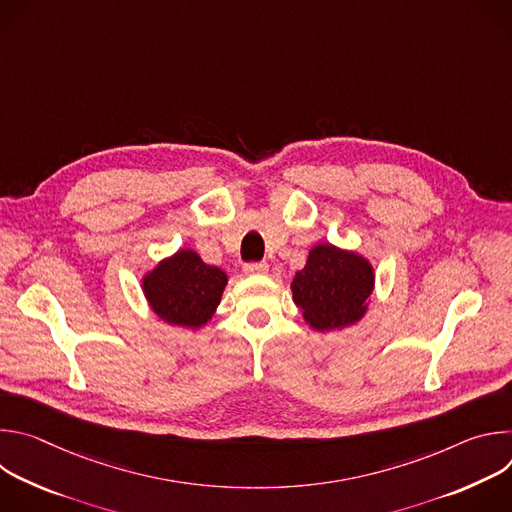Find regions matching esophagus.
Wrapping results in <instances>:
<instances>
[{
  "label": "esophagus",
  "mask_w": 512,
  "mask_h": 512,
  "mask_svg": "<svg viewBox=\"0 0 512 512\" xmlns=\"http://www.w3.org/2000/svg\"><path fill=\"white\" fill-rule=\"evenodd\" d=\"M267 271H269V265L265 261L245 263V273H249V275H261V273H267Z\"/></svg>",
  "instance_id": "esophagus-1"
}]
</instances>
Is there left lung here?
I'll return each instance as SVG.
<instances>
[{"label": "left lung", "mask_w": 512, "mask_h": 512, "mask_svg": "<svg viewBox=\"0 0 512 512\" xmlns=\"http://www.w3.org/2000/svg\"><path fill=\"white\" fill-rule=\"evenodd\" d=\"M373 281V267L367 259L332 245H318L310 251L306 267L291 281V291L306 322L324 332L362 318Z\"/></svg>", "instance_id": "8db88e82"}]
</instances>
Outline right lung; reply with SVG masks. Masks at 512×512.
<instances>
[{
    "label": "right lung",
    "mask_w": 512,
    "mask_h": 512,
    "mask_svg": "<svg viewBox=\"0 0 512 512\" xmlns=\"http://www.w3.org/2000/svg\"><path fill=\"white\" fill-rule=\"evenodd\" d=\"M227 275L184 249L143 277V291L154 312L170 324L198 328L221 302Z\"/></svg>",
    "instance_id": "add662e5"
}]
</instances>
